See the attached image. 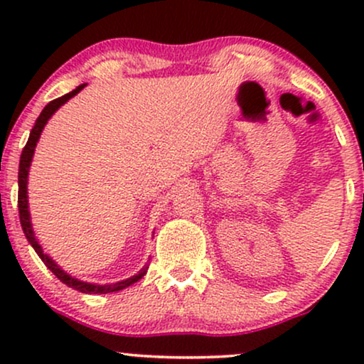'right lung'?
I'll return each mask as SVG.
<instances>
[{
    "instance_id": "right-lung-1",
    "label": "right lung",
    "mask_w": 364,
    "mask_h": 364,
    "mask_svg": "<svg viewBox=\"0 0 364 364\" xmlns=\"http://www.w3.org/2000/svg\"><path fill=\"white\" fill-rule=\"evenodd\" d=\"M83 87H85V83L78 85L77 89L68 92V94H65L63 97L54 99V101H51L48 104V106L44 107L43 112L39 114V118L36 119V124H34V128H32L31 136H28L27 145H25L23 150H22V156H20V166H18V214H20V224H22V229L25 232V237H27V241L32 245V248L36 250V253L39 255V258L44 262V265L48 267V269L51 270V272L56 275V277L60 279L63 284H66L68 287H73L75 291L85 292V294H107V292L121 291V289H124V287L132 286V284L139 282L140 279L144 277L145 274H147L149 267L145 265L139 274L132 275L129 279H124V281H119V282H114V284H92V282L80 281V279H75L70 274H66L65 270H63L61 267L58 265V263L54 262L51 257H48V255L43 252L39 241L36 240L34 229H32V223H31V212H28V196H27L28 171H31L32 157H34V150L37 147V141H39V139H41V133H43L44 127L48 124V121L51 119V116L54 114V112L60 109L63 104L68 102L70 99L75 97V95H77L78 92L83 89Z\"/></svg>"
}]
</instances>
